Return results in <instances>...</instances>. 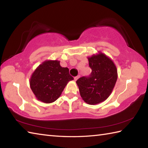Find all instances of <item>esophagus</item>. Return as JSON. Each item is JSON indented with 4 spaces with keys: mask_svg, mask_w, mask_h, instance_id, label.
<instances>
[{
    "mask_svg": "<svg viewBox=\"0 0 148 148\" xmlns=\"http://www.w3.org/2000/svg\"><path fill=\"white\" fill-rule=\"evenodd\" d=\"M80 77V75H78V76H76L74 77V80L75 81H77L78 79H79V78Z\"/></svg>",
    "mask_w": 148,
    "mask_h": 148,
    "instance_id": "esophagus-1",
    "label": "esophagus"
}]
</instances>
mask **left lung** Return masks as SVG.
<instances>
[{
  "mask_svg": "<svg viewBox=\"0 0 148 148\" xmlns=\"http://www.w3.org/2000/svg\"><path fill=\"white\" fill-rule=\"evenodd\" d=\"M92 72L76 81L81 97L86 103L95 105L111 95L118 78L117 69L111 58L102 53L88 58Z\"/></svg>",
  "mask_w": 148,
  "mask_h": 148,
  "instance_id": "8db88e82",
  "label": "left lung"
}]
</instances>
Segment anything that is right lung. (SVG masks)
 I'll return each mask as SVG.
<instances>
[{
  "label": "right lung",
  "instance_id": "add662e5",
  "mask_svg": "<svg viewBox=\"0 0 148 148\" xmlns=\"http://www.w3.org/2000/svg\"><path fill=\"white\" fill-rule=\"evenodd\" d=\"M74 78L67 67H62L58 60H46L33 72L30 86L36 98L44 103L55 102L69 81Z\"/></svg>",
  "mask_w": 148,
  "mask_h": 148
}]
</instances>
